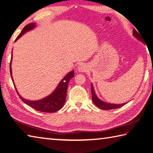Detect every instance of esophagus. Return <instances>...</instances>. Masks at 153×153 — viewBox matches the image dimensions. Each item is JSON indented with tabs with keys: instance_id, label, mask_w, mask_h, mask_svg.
<instances>
[{
	"instance_id": "esophagus-1",
	"label": "esophagus",
	"mask_w": 153,
	"mask_h": 153,
	"mask_svg": "<svg viewBox=\"0 0 153 153\" xmlns=\"http://www.w3.org/2000/svg\"><path fill=\"white\" fill-rule=\"evenodd\" d=\"M77 70L79 72H85L87 70V66L85 64H80L77 67Z\"/></svg>"
}]
</instances>
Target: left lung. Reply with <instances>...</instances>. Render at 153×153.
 I'll use <instances>...</instances> for the list:
<instances>
[{
	"mask_svg": "<svg viewBox=\"0 0 153 153\" xmlns=\"http://www.w3.org/2000/svg\"><path fill=\"white\" fill-rule=\"evenodd\" d=\"M139 33L135 30H133V35H134V36L137 39V40L142 42L143 43H145L143 39V38L141 37V35ZM91 94H92V100H93V103L95 104L97 106H98L99 108L102 109V110H112V109L118 108H120V107L123 106V105H125L127 103L126 102V103H122V104H112V103L106 102L105 101H103V100H100L96 95L95 89H94L93 85L92 83H91Z\"/></svg>",
	"mask_w": 153,
	"mask_h": 153,
	"instance_id": "obj_1",
	"label": "left lung"
}]
</instances>
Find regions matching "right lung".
Here are the masks:
<instances>
[{"label":"right lung","instance_id":"1","mask_svg":"<svg viewBox=\"0 0 153 153\" xmlns=\"http://www.w3.org/2000/svg\"><path fill=\"white\" fill-rule=\"evenodd\" d=\"M35 27H36V24L35 23H30V24L25 25L24 28L23 29L21 33L16 38L15 41H17L19 38H20L23 35H24L26 32L30 31L33 30ZM12 54L10 60V75L12 79L13 83H14L15 89L16 90L18 96L19 98L22 99V100L27 105L32 107V108L38 110L40 112H49L53 113L59 110L62 108L64 105L65 100H66V93H67V89L68 83H69L70 80L74 76V71L72 70L70 72L68 73L66 76H64V78L60 81V82L58 83V85L56 87V89L54 90V91L51 93L49 95L45 97V98L37 100H30L27 99H25L24 98L19 95L17 89L15 86V84L14 83V80L12 78Z\"/></svg>","mask_w":153,"mask_h":153}]
</instances>
